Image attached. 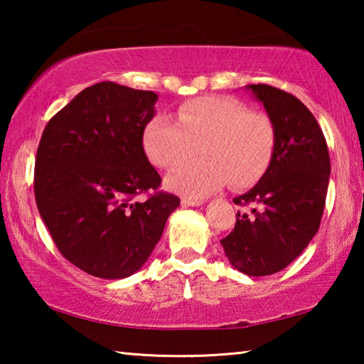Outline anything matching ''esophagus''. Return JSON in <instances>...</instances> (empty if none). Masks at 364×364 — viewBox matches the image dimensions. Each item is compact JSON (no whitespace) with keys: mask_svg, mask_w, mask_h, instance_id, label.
Returning a JSON list of instances; mask_svg holds the SVG:
<instances>
[{"mask_svg":"<svg viewBox=\"0 0 364 364\" xmlns=\"http://www.w3.org/2000/svg\"><path fill=\"white\" fill-rule=\"evenodd\" d=\"M202 204H204V200L202 199H191V197H183L181 199L183 207H199Z\"/></svg>","mask_w":364,"mask_h":364,"instance_id":"34e87169","label":"esophagus"}]
</instances>
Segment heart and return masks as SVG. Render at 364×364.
<instances>
[{"mask_svg": "<svg viewBox=\"0 0 364 364\" xmlns=\"http://www.w3.org/2000/svg\"><path fill=\"white\" fill-rule=\"evenodd\" d=\"M147 157L160 168H175L167 186L191 199H202L230 181L234 188L260 180L273 160L278 130L262 110H250L232 97L204 96L184 102L178 122L159 114L144 130Z\"/></svg>", "mask_w": 364, "mask_h": 364, "instance_id": "1", "label": "heart"}]
</instances>
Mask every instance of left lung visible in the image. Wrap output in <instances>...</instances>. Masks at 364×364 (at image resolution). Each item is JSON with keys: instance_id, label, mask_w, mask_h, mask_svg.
<instances>
[{"instance_id": "1", "label": "left lung", "mask_w": 364, "mask_h": 364, "mask_svg": "<svg viewBox=\"0 0 364 364\" xmlns=\"http://www.w3.org/2000/svg\"><path fill=\"white\" fill-rule=\"evenodd\" d=\"M247 88L274 120L278 144L262 180L232 199L252 212H237L234 230L220 242L241 273L269 276L292 263L318 232L331 160L321 127L304 102L269 85Z\"/></svg>"}]
</instances>
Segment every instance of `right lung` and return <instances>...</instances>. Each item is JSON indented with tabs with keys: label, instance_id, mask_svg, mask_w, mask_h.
Masks as SVG:
<instances>
[{
	"label": "right lung",
	"instance_id": "right-lung-1",
	"mask_svg": "<svg viewBox=\"0 0 364 364\" xmlns=\"http://www.w3.org/2000/svg\"><path fill=\"white\" fill-rule=\"evenodd\" d=\"M157 95L114 82L85 88L48 122L35 159V200L64 258L102 279L132 276L162 237L180 197L143 147ZM141 193L144 201H136Z\"/></svg>",
	"mask_w": 364,
	"mask_h": 364
}]
</instances>
